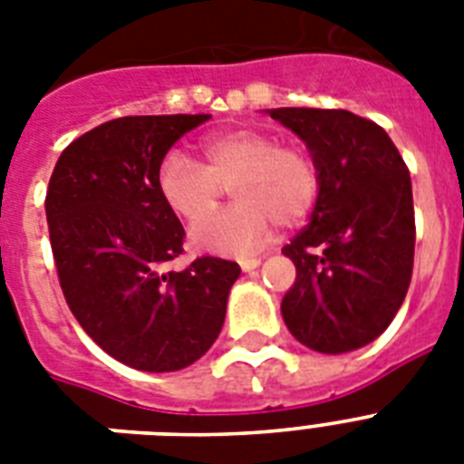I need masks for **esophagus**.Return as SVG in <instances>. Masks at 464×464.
Segmentation results:
<instances>
[{
    "mask_svg": "<svg viewBox=\"0 0 464 464\" xmlns=\"http://www.w3.org/2000/svg\"><path fill=\"white\" fill-rule=\"evenodd\" d=\"M260 262H262L260 257H243L238 265H240V269H243V272H253V269L260 267Z\"/></svg>",
    "mask_w": 464,
    "mask_h": 464,
    "instance_id": "obj_1",
    "label": "esophagus"
}]
</instances>
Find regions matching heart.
<instances>
[{"label": "heart", "instance_id": "obj_1", "mask_svg": "<svg viewBox=\"0 0 464 464\" xmlns=\"http://www.w3.org/2000/svg\"><path fill=\"white\" fill-rule=\"evenodd\" d=\"M207 166L182 151H168L156 185L168 209L197 224L234 185L241 202L192 231V243L207 253H247L269 238L279 224H298L313 209L320 189L317 160L301 144L255 127H236L202 140Z\"/></svg>", "mask_w": 464, "mask_h": 464}]
</instances>
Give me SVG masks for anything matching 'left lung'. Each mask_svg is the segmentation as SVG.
Listing matches in <instances>:
<instances>
[{
  "instance_id": "left-lung-1",
  "label": "left lung",
  "mask_w": 464,
  "mask_h": 464,
  "mask_svg": "<svg viewBox=\"0 0 464 464\" xmlns=\"http://www.w3.org/2000/svg\"><path fill=\"white\" fill-rule=\"evenodd\" d=\"M320 170L310 224L282 253L296 282L284 323L313 352L344 353L373 342L402 305L414 267L410 168L382 127L349 111L276 108Z\"/></svg>"
}]
</instances>
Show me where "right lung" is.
Wrapping results in <instances>:
<instances>
[{
  "mask_svg": "<svg viewBox=\"0 0 464 464\" xmlns=\"http://www.w3.org/2000/svg\"><path fill=\"white\" fill-rule=\"evenodd\" d=\"M209 115H130L82 134L47 185L45 214L62 294L83 332L120 363L166 373L195 363L224 327L240 267L197 257L182 272L185 228L156 175L182 134Z\"/></svg>",
  "mask_w": 464,
  "mask_h": 464,
  "instance_id": "add662e5",
  "label": "right lung"
}]
</instances>
